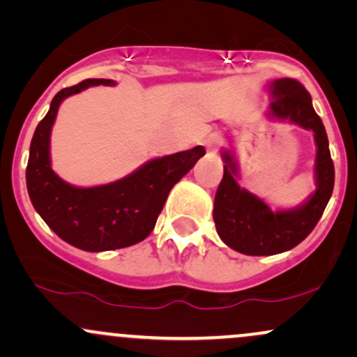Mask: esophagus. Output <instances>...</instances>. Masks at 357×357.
Returning <instances> with one entry per match:
<instances>
[{
	"mask_svg": "<svg viewBox=\"0 0 357 357\" xmlns=\"http://www.w3.org/2000/svg\"><path fill=\"white\" fill-rule=\"evenodd\" d=\"M221 141H223V139H221L218 134H211V136L204 139V147H206L208 151H216L221 146Z\"/></svg>",
	"mask_w": 357,
	"mask_h": 357,
	"instance_id": "obj_1",
	"label": "esophagus"
}]
</instances>
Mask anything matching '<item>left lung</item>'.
<instances>
[{
    "mask_svg": "<svg viewBox=\"0 0 357 357\" xmlns=\"http://www.w3.org/2000/svg\"><path fill=\"white\" fill-rule=\"evenodd\" d=\"M272 102L268 116L290 121L314 132L315 184L317 190L304 204L292 210L272 211L255 195L236 183L238 167L228 151H223V179L215 196L213 220L220 238L245 255H277L297 247L321 220L334 190V162L321 117L312 107L310 93L301 82L278 79L270 84Z\"/></svg>",
    "mask_w": 357,
    "mask_h": 357,
    "instance_id": "1",
    "label": "left lung"
}]
</instances>
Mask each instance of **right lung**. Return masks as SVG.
I'll use <instances>...</instances> for the list:
<instances>
[{"mask_svg": "<svg viewBox=\"0 0 357 357\" xmlns=\"http://www.w3.org/2000/svg\"><path fill=\"white\" fill-rule=\"evenodd\" d=\"M92 85H114V80L87 79L53 97L31 139L26 188L35 210L61 240L85 252H105L144 240L153 231L171 188L206 151L196 146L151 159L132 174L102 186L77 188L65 183L52 169V126L61 100Z\"/></svg>", "mask_w": 357, "mask_h": 357, "instance_id": "1", "label": "right lung"}]
</instances>
